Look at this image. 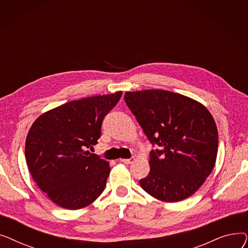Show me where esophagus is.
Masks as SVG:
<instances>
[{
  "label": "esophagus",
  "mask_w": 248,
  "mask_h": 248,
  "mask_svg": "<svg viewBox=\"0 0 248 248\" xmlns=\"http://www.w3.org/2000/svg\"><path fill=\"white\" fill-rule=\"evenodd\" d=\"M120 161L123 162V163H124V164L129 165V164H133V163H134L135 159H134V158H131V159H121Z\"/></svg>",
  "instance_id": "obj_1"
}]
</instances>
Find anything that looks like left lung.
<instances>
[{"label": "left lung", "mask_w": 248, "mask_h": 248, "mask_svg": "<svg viewBox=\"0 0 248 248\" xmlns=\"http://www.w3.org/2000/svg\"><path fill=\"white\" fill-rule=\"evenodd\" d=\"M124 101L158 149L140 185L154 198L179 202L196 192L212 172L218 150L213 116L202 103L163 89L126 91Z\"/></svg>", "instance_id": "1"}]
</instances>
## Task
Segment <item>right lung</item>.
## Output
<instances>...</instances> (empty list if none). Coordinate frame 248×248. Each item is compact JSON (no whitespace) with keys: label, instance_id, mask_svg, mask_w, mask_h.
I'll return each mask as SVG.
<instances>
[{"label":"right lung","instance_id":"1","mask_svg":"<svg viewBox=\"0 0 248 248\" xmlns=\"http://www.w3.org/2000/svg\"><path fill=\"white\" fill-rule=\"evenodd\" d=\"M122 91L69 101L41 114L26 138L25 155L37 186L58 206L77 210L106 188L110 167L85 151L97 144L101 124Z\"/></svg>","mask_w":248,"mask_h":248}]
</instances>
